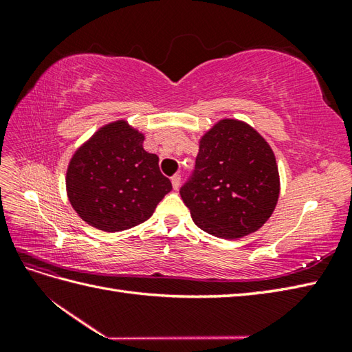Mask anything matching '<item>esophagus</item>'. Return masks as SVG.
<instances>
[{
  "mask_svg": "<svg viewBox=\"0 0 352 352\" xmlns=\"http://www.w3.org/2000/svg\"><path fill=\"white\" fill-rule=\"evenodd\" d=\"M180 182H182V177H180V175H178V174H175L174 177H172V178H170L172 188H174V189L177 190L178 188H180Z\"/></svg>",
  "mask_w": 352,
  "mask_h": 352,
  "instance_id": "34e87169",
  "label": "esophagus"
}]
</instances>
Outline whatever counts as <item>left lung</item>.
Instances as JSON below:
<instances>
[{
  "mask_svg": "<svg viewBox=\"0 0 352 352\" xmlns=\"http://www.w3.org/2000/svg\"><path fill=\"white\" fill-rule=\"evenodd\" d=\"M180 195L197 226L221 239L263 227L280 195L272 148L243 121L221 119L199 139L195 170Z\"/></svg>",
  "mask_w": 352,
  "mask_h": 352,
  "instance_id": "8db88e82",
  "label": "left lung"
}]
</instances>
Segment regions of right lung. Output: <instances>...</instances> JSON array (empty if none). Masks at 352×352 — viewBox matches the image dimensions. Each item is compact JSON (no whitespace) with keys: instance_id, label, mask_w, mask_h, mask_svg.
Masks as SVG:
<instances>
[{"instance_id":"1","label":"right lung","mask_w":352,"mask_h":352,"mask_svg":"<svg viewBox=\"0 0 352 352\" xmlns=\"http://www.w3.org/2000/svg\"><path fill=\"white\" fill-rule=\"evenodd\" d=\"M144 133L119 119L101 126L69 160L66 193L89 226L116 233L151 218L172 190L159 157L144 149Z\"/></svg>"}]
</instances>
